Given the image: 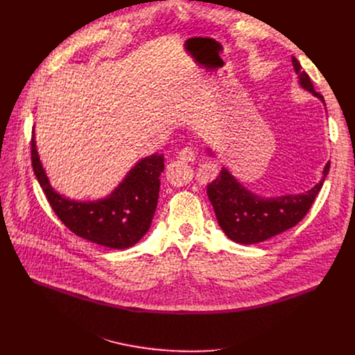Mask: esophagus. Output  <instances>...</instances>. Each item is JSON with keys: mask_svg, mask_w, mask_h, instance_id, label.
<instances>
[{"mask_svg": "<svg viewBox=\"0 0 355 355\" xmlns=\"http://www.w3.org/2000/svg\"><path fill=\"white\" fill-rule=\"evenodd\" d=\"M195 157H196V155L191 147H184L178 153V159L184 163H192V162H195Z\"/></svg>", "mask_w": 355, "mask_h": 355, "instance_id": "obj_1", "label": "esophagus"}]
</instances>
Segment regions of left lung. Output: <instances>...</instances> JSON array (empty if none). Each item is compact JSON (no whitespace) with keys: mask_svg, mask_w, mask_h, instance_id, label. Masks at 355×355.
<instances>
[{"mask_svg":"<svg viewBox=\"0 0 355 355\" xmlns=\"http://www.w3.org/2000/svg\"><path fill=\"white\" fill-rule=\"evenodd\" d=\"M292 66L297 74L299 85L324 104L323 96L315 91L309 76L302 70L295 58H292ZM208 153L216 157L209 147ZM329 170L330 162L323 168L320 182L306 192L266 198L244 187L223 166L219 175L208 184L207 193L223 233L234 243L256 244L293 227L305 218L323 187Z\"/></svg>","mask_w":355,"mask_h":355,"instance_id":"8db88e82","label":"left lung"}]
</instances>
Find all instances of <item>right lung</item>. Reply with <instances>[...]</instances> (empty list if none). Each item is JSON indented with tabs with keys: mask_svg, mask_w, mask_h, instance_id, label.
Returning <instances> with one entry per match:
<instances>
[{
	"mask_svg": "<svg viewBox=\"0 0 355 355\" xmlns=\"http://www.w3.org/2000/svg\"><path fill=\"white\" fill-rule=\"evenodd\" d=\"M31 153L35 175L50 207L74 234L99 245L123 250L135 245L148 232L157 208L163 155L155 153L139 160L108 196L76 200L50 184L36 150L35 126Z\"/></svg>",
	"mask_w": 355,
	"mask_h": 355,
	"instance_id": "1",
	"label": "right lung"
}]
</instances>
